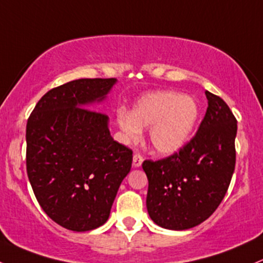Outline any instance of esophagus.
I'll list each match as a JSON object with an SVG mask.
<instances>
[{"instance_id": "1", "label": "esophagus", "mask_w": 263, "mask_h": 263, "mask_svg": "<svg viewBox=\"0 0 263 263\" xmlns=\"http://www.w3.org/2000/svg\"><path fill=\"white\" fill-rule=\"evenodd\" d=\"M143 162V157L140 154L134 155V167H140Z\"/></svg>"}]
</instances>
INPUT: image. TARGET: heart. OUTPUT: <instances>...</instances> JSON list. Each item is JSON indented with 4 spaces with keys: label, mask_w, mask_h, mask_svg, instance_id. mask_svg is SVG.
<instances>
[{
    "label": "heart",
    "mask_w": 263,
    "mask_h": 263,
    "mask_svg": "<svg viewBox=\"0 0 263 263\" xmlns=\"http://www.w3.org/2000/svg\"><path fill=\"white\" fill-rule=\"evenodd\" d=\"M198 120V105L191 96L172 91L147 93L135 103L131 114L118 111L117 123L128 142H136L142 128H149V143L161 155L182 149Z\"/></svg>",
    "instance_id": "heart-1"
}]
</instances>
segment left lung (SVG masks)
I'll return each instance as SVG.
<instances>
[{"label": "left lung", "mask_w": 263, "mask_h": 263, "mask_svg": "<svg viewBox=\"0 0 263 263\" xmlns=\"http://www.w3.org/2000/svg\"><path fill=\"white\" fill-rule=\"evenodd\" d=\"M204 93L209 107L195 137L176 154L142 163L148 178L147 211L163 229L189 230L206 221L235 171L237 120L221 97Z\"/></svg>", "instance_id": "left-lung-1"}]
</instances>
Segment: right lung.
<instances>
[{
	"label": "right lung",
	"mask_w": 263,
	"mask_h": 263,
	"mask_svg": "<svg viewBox=\"0 0 263 263\" xmlns=\"http://www.w3.org/2000/svg\"><path fill=\"white\" fill-rule=\"evenodd\" d=\"M116 79H81L52 88L26 127V167L46 215L85 232L108 220L118 187L131 170L132 149L111 137L108 116L88 109Z\"/></svg>",
	"instance_id": "1"
}]
</instances>
